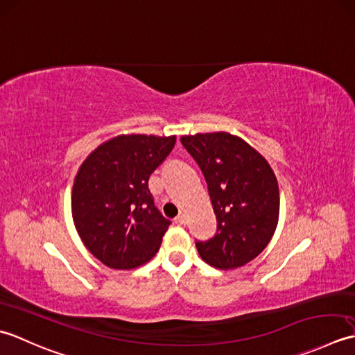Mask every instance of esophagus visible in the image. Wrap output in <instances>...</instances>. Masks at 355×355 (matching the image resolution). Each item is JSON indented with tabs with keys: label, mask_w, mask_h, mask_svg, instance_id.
Here are the masks:
<instances>
[{
	"label": "esophagus",
	"mask_w": 355,
	"mask_h": 355,
	"mask_svg": "<svg viewBox=\"0 0 355 355\" xmlns=\"http://www.w3.org/2000/svg\"><path fill=\"white\" fill-rule=\"evenodd\" d=\"M175 222L178 223V225H185V223H187V216L184 213H180L178 218L175 219Z\"/></svg>",
	"instance_id": "esophagus-1"
}]
</instances>
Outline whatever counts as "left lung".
Wrapping results in <instances>:
<instances>
[{"label":"left lung","mask_w":355,"mask_h":355,"mask_svg":"<svg viewBox=\"0 0 355 355\" xmlns=\"http://www.w3.org/2000/svg\"><path fill=\"white\" fill-rule=\"evenodd\" d=\"M180 142L204 173L218 220L216 234L196 242L204 262L233 270L256 259L279 220V185L266 159L225 132L182 136Z\"/></svg>","instance_id":"left-lung-1"}]
</instances>
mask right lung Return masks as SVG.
Wrapping results in <instances>:
<instances>
[{
  "mask_svg": "<svg viewBox=\"0 0 355 355\" xmlns=\"http://www.w3.org/2000/svg\"><path fill=\"white\" fill-rule=\"evenodd\" d=\"M176 144V136L121 135L90 153L75 178L71 214L93 256L114 270L153 259L170 220L156 208L148 179Z\"/></svg>",
  "mask_w": 355,
  "mask_h": 355,
  "instance_id": "right-lung-1",
  "label": "right lung"
}]
</instances>
